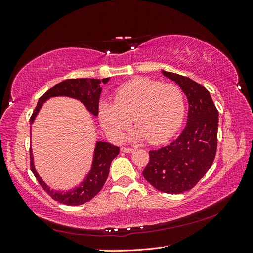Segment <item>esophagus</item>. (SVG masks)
<instances>
[{"label":"esophagus","mask_w":253,"mask_h":253,"mask_svg":"<svg viewBox=\"0 0 253 253\" xmlns=\"http://www.w3.org/2000/svg\"><path fill=\"white\" fill-rule=\"evenodd\" d=\"M121 151L124 152V153H130L133 151L132 148H129V147H122L121 148Z\"/></svg>","instance_id":"esophagus-1"}]
</instances>
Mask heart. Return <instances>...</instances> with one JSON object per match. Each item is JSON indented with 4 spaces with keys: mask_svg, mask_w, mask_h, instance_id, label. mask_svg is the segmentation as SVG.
Listing matches in <instances>:
<instances>
[{
    "mask_svg": "<svg viewBox=\"0 0 253 253\" xmlns=\"http://www.w3.org/2000/svg\"><path fill=\"white\" fill-rule=\"evenodd\" d=\"M185 111V94L179 85L135 78L116 89L113 103L100 104L99 118L104 129L115 137L122 136L132 120L137 127L132 138L157 144L175 135Z\"/></svg>",
    "mask_w": 253,
    "mask_h": 253,
    "instance_id": "1",
    "label": "heart"
}]
</instances>
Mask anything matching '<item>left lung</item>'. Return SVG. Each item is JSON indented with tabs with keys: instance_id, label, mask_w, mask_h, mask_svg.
Segmentation results:
<instances>
[{
	"instance_id": "obj_1",
	"label": "left lung",
	"mask_w": 253,
	"mask_h": 253,
	"mask_svg": "<svg viewBox=\"0 0 253 253\" xmlns=\"http://www.w3.org/2000/svg\"><path fill=\"white\" fill-rule=\"evenodd\" d=\"M162 73L174 80L187 96V125L169 146L149 151L150 159L142 175L155 189L178 195L192 189L215 159L218 111L203 85L178 74Z\"/></svg>"
}]
</instances>
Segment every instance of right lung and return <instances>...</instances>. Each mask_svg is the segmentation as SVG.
Returning <instances> with one entry per match:
<instances>
[{"label":"right lung","mask_w":253,"mask_h":253,"mask_svg":"<svg viewBox=\"0 0 253 253\" xmlns=\"http://www.w3.org/2000/svg\"><path fill=\"white\" fill-rule=\"evenodd\" d=\"M109 79L110 78H104L102 80L93 78L67 79L60 84H57L50 90H47L39 99V101H38L36 109L34 110V113H32V115L30 117V123L34 122L35 117L41 109L43 102L51 98V96L57 95L71 96V98H75L82 101L85 105V107H87L93 115H98L99 99L102 91L101 84H106L109 82ZM118 153H120V148L118 147L113 146V144L107 142L99 141L95 146L93 163L90 173L82 182V185L68 192L51 190L50 188L45 185V182L42 181V179L40 178L39 175L37 174V171L35 169L31 151L30 169L37 180L39 181L40 186L43 188L44 191L53 199V200L58 201L63 204H67V206H79V204L88 202L100 192L102 187L105 184L107 176H109L110 165L112 163V161L114 160L115 157H117Z\"/></svg>","instance_id":"1"}]
</instances>
